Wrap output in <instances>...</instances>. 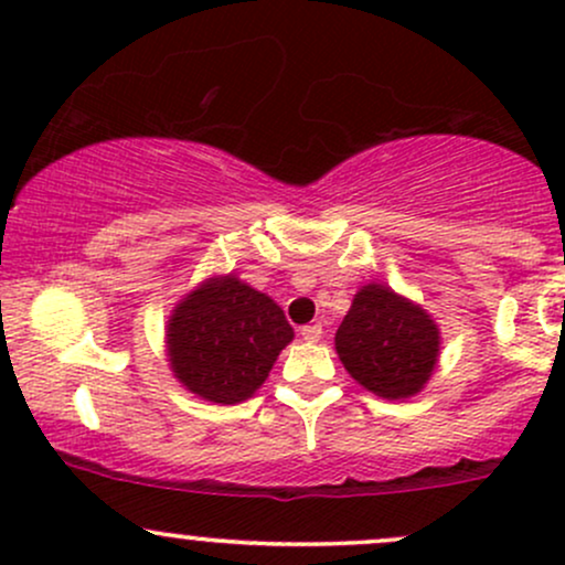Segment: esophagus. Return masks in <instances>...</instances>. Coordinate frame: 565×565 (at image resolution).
<instances>
[{"instance_id":"1","label":"esophagus","mask_w":565,"mask_h":565,"mask_svg":"<svg viewBox=\"0 0 565 565\" xmlns=\"http://www.w3.org/2000/svg\"><path fill=\"white\" fill-rule=\"evenodd\" d=\"M300 334H302V340L319 342L321 334H323V329H321V323H308V327L300 329Z\"/></svg>"}]
</instances>
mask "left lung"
Returning a JSON list of instances; mask_svg holds the SVG:
<instances>
[{"label": "left lung", "mask_w": 565, "mask_h": 565, "mask_svg": "<svg viewBox=\"0 0 565 565\" xmlns=\"http://www.w3.org/2000/svg\"><path fill=\"white\" fill-rule=\"evenodd\" d=\"M350 377L382 398L419 393L438 361V329L423 308L380 284L355 295L334 337Z\"/></svg>", "instance_id": "left-lung-1"}]
</instances>
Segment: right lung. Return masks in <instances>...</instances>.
Segmentation results:
<instances>
[{"mask_svg": "<svg viewBox=\"0 0 565 565\" xmlns=\"http://www.w3.org/2000/svg\"><path fill=\"white\" fill-rule=\"evenodd\" d=\"M291 337L270 297L225 276L174 308L167 342L174 377L188 391L215 404H238L263 385Z\"/></svg>", "mask_w": 565, "mask_h": 565, "instance_id": "add662e5", "label": "right lung"}]
</instances>
